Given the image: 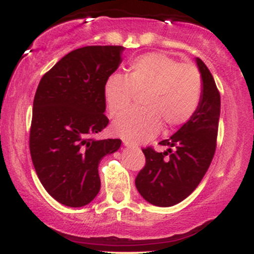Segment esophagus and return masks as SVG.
I'll return each instance as SVG.
<instances>
[{"instance_id": "1", "label": "esophagus", "mask_w": 254, "mask_h": 254, "mask_svg": "<svg viewBox=\"0 0 254 254\" xmlns=\"http://www.w3.org/2000/svg\"><path fill=\"white\" fill-rule=\"evenodd\" d=\"M123 144H124L127 148H129V149H137V148H138V145L135 144V143H131L130 141H127V139H124Z\"/></svg>"}]
</instances>
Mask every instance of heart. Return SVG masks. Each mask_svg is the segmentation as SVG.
Here are the masks:
<instances>
[{"label":"heart","mask_w":254,"mask_h":254,"mask_svg":"<svg viewBox=\"0 0 254 254\" xmlns=\"http://www.w3.org/2000/svg\"><path fill=\"white\" fill-rule=\"evenodd\" d=\"M203 92L202 75L196 65L179 63L160 52H149L132 60L127 76L112 74L104 86L111 116L123 112L135 93L141 94L139 109L129 110L112 125L115 135L130 142H143L166 127L185 124L194 115Z\"/></svg>","instance_id":"heart-1"}]
</instances>
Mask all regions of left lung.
<instances>
[{
  "label": "left lung",
  "mask_w": 254,
  "mask_h": 254,
  "mask_svg": "<svg viewBox=\"0 0 254 254\" xmlns=\"http://www.w3.org/2000/svg\"><path fill=\"white\" fill-rule=\"evenodd\" d=\"M196 63L203 80L197 111L174 135L160 142L168 147L167 150L143 149L145 166L137 174L135 184L139 194L153 205H176L190 196L205 176L216 149L220 93L208 66L199 58Z\"/></svg>",
  "instance_id": "8db88e82"
}]
</instances>
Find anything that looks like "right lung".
<instances>
[{
  "mask_svg": "<svg viewBox=\"0 0 254 254\" xmlns=\"http://www.w3.org/2000/svg\"><path fill=\"white\" fill-rule=\"evenodd\" d=\"M123 46H84L69 52L42 77L34 95L30 151L44 189L71 208L100 191L98 166L121 148L93 136L109 124L104 86L122 63Z\"/></svg>",
  "mask_w": 254,
  "mask_h": 254,
  "instance_id": "obj_1",
  "label": "right lung"
}]
</instances>
